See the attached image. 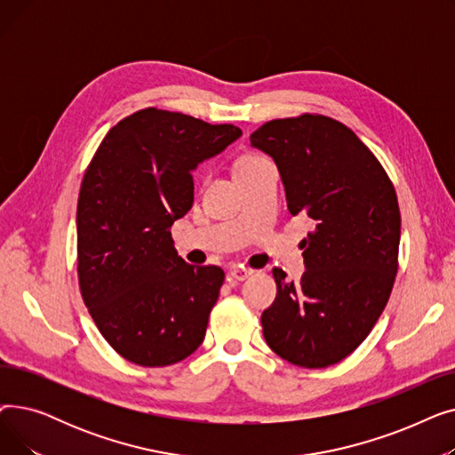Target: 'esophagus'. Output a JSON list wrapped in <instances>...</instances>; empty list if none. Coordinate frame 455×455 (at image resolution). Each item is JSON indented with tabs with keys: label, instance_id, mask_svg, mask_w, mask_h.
<instances>
[{
	"label": "esophagus",
	"instance_id": "esophagus-1",
	"mask_svg": "<svg viewBox=\"0 0 455 455\" xmlns=\"http://www.w3.org/2000/svg\"><path fill=\"white\" fill-rule=\"evenodd\" d=\"M228 275H230V278L235 280V282H243V280L251 278V276L254 275V271L249 269V267H243V266H234V267L228 271Z\"/></svg>",
	"mask_w": 455,
	"mask_h": 455
}]
</instances>
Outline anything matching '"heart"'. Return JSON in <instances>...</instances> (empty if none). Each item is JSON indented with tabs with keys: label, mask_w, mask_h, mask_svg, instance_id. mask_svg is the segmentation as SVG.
<instances>
[{
	"label": "heart",
	"mask_w": 455,
	"mask_h": 455,
	"mask_svg": "<svg viewBox=\"0 0 455 455\" xmlns=\"http://www.w3.org/2000/svg\"><path fill=\"white\" fill-rule=\"evenodd\" d=\"M261 160H266V158H261V156H256V155H251V156H245L242 162H240V165H237V170L235 172H240V170H245V167H251V165H254V164H258V162H261Z\"/></svg>",
	"instance_id": "obj_1"
}]
</instances>
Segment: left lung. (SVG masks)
Wrapping results in <instances>:
<instances>
[{"instance_id":"left-lung-1","label":"left lung","mask_w":455,"mask_h":455,"mask_svg":"<svg viewBox=\"0 0 455 455\" xmlns=\"http://www.w3.org/2000/svg\"><path fill=\"white\" fill-rule=\"evenodd\" d=\"M251 146L275 160L290 213L315 223L302 240L300 282L273 269L276 299L261 314L264 338L293 365L339 363L369 336L393 290L395 186L365 143L328 116L273 119L251 134Z\"/></svg>"}]
</instances>
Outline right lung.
<instances>
[{
	"label": "right lung",
	"instance_id": "1",
	"mask_svg": "<svg viewBox=\"0 0 455 455\" xmlns=\"http://www.w3.org/2000/svg\"><path fill=\"white\" fill-rule=\"evenodd\" d=\"M240 136L235 125L149 107L114 125L86 167L81 295L108 345L136 365L179 363L204 339L225 273L186 264L170 228L194 204L191 172Z\"/></svg>",
	"mask_w": 455,
	"mask_h": 455
}]
</instances>
